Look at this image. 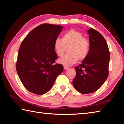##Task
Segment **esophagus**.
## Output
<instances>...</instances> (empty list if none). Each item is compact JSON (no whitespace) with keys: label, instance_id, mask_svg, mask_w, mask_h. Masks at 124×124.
Here are the masks:
<instances>
[{"label":"esophagus","instance_id":"obj_1","mask_svg":"<svg viewBox=\"0 0 124 124\" xmlns=\"http://www.w3.org/2000/svg\"><path fill=\"white\" fill-rule=\"evenodd\" d=\"M63 67H64V69L65 70H68V69L70 68V67L67 66H65V65H64Z\"/></svg>","mask_w":124,"mask_h":124}]
</instances>
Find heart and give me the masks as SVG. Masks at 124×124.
I'll list each match as a JSON object with an SVG mask.
<instances>
[{"label": "heart", "instance_id": "1", "mask_svg": "<svg viewBox=\"0 0 124 124\" xmlns=\"http://www.w3.org/2000/svg\"><path fill=\"white\" fill-rule=\"evenodd\" d=\"M54 47L60 57L63 55L68 49V54L61 58L58 62L65 66H69L75 63L78 60L83 61L87 57L90 44L89 40L84 37L81 32L75 29H70L63 34L62 40L56 39Z\"/></svg>", "mask_w": 124, "mask_h": 124}]
</instances>
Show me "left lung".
I'll use <instances>...</instances> for the list:
<instances>
[{
  "label": "left lung",
  "instance_id": "left-lung-1",
  "mask_svg": "<svg viewBox=\"0 0 124 124\" xmlns=\"http://www.w3.org/2000/svg\"><path fill=\"white\" fill-rule=\"evenodd\" d=\"M90 47L87 57L75 67L76 76L73 84L83 94L97 91L103 84L109 75L110 53L107 43L102 34L91 28L88 30Z\"/></svg>",
  "mask_w": 124,
  "mask_h": 124
}]
</instances>
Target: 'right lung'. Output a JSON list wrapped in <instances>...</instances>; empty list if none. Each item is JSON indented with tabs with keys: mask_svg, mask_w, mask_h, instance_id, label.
<instances>
[{
	"mask_svg": "<svg viewBox=\"0 0 124 124\" xmlns=\"http://www.w3.org/2000/svg\"><path fill=\"white\" fill-rule=\"evenodd\" d=\"M62 28L48 23L39 25L25 37L20 45L16 70L22 84L32 93H46L63 70L61 64H54L57 55L54 47Z\"/></svg>",
	"mask_w": 124,
	"mask_h": 124,
	"instance_id": "obj_1",
	"label": "right lung"
}]
</instances>
